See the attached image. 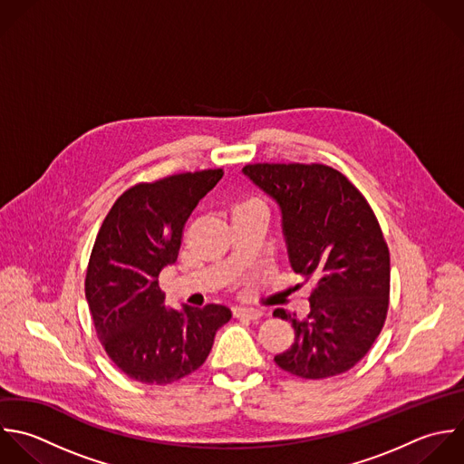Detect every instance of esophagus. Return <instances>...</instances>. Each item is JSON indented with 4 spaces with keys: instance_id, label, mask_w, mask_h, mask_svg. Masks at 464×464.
Returning a JSON list of instances; mask_svg holds the SVG:
<instances>
[{
    "instance_id": "esophagus-1",
    "label": "esophagus",
    "mask_w": 464,
    "mask_h": 464,
    "mask_svg": "<svg viewBox=\"0 0 464 464\" xmlns=\"http://www.w3.org/2000/svg\"><path fill=\"white\" fill-rule=\"evenodd\" d=\"M233 316L235 318H246V320H260L262 318V311L249 309V307H235L233 309Z\"/></svg>"
}]
</instances>
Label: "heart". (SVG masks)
I'll use <instances>...</instances> for the list:
<instances>
[{"label":"heart","instance_id":"b5f03b06","mask_svg":"<svg viewBox=\"0 0 464 464\" xmlns=\"http://www.w3.org/2000/svg\"><path fill=\"white\" fill-rule=\"evenodd\" d=\"M246 208H264V206H262V202H260V200H256V198H247V200L240 202V204L235 208V211H238V209H246Z\"/></svg>","mask_w":464,"mask_h":464}]
</instances>
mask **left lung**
Masks as SVG:
<instances>
[{
	"mask_svg": "<svg viewBox=\"0 0 464 464\" xmlns=\"http://www.w3.org/2000/svg\"><path fill=\"white\" fill-rule=\"evenodd\" d=\"M242 171L280 206L289 262L314 287L305 320L273 313L295 329L276 365L305 380L347 372L369 353L389 311L391 255L372 208L325 164L258 162Z\"/></svg>",
	"mask_w": 464,
	"mask_h": 464,
	"instance_id": "8db88e82",
	"label": "left lung"
}]
</instances>
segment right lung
I'll list each match as a JSON object with an SVG mask.
<instances>
[{"mask_svg": "<svg viewBox=\"0 0 464 464\" xmlns=\"http://www.w3.org/2000/svg\"><path fill=\"white\" fill-rule=\"evenodd\" d=\"M222 175L217 168L139 182L115 200L95 237L86 302L106 354L135 382L168 385L195 372L231 320L217 304L169 309L159 285L179 256L186 220Z\"/></svg>", "mask_w": 464, "mask_h": 464, "instance_id": "1", "label": "right lung"}]
</instances>
